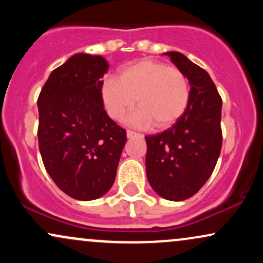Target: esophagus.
<instances>
[{
	"mask_svg": "<svg viewBox=\"0 0 263 263\" xmlns=\"http://www.w3.org/2000/svg\"><path fill=\"white\" fill-rule=\"evenodd\" d=\"M127 137H128V138L142 137V135H141V134H138V132H135V131H132V129H127Z\"/></svg>",
	"mask_w": 263,
	"mask_h": 263,
	"instance_id": "34e87169",
	"label": "esophagus"
}]
</instances>
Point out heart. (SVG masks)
Segmentation results:
<instances>
[{"label":"heart","mask_w":263,"mask_h":263,"mask_svg":"<svg viewBox=\"0 0 263 263\" xmlns=\"http://www.w3.org/2000/svg\"><path fill=\"white\" fill-rule=\"evenodd\" d=\"M101 99L111 119L120 121L136 105L129 116L135 126L170 127L185 112L190 84L180 69L152 59H142L121 69L119 78H107L101 85Z\"/></svg>","instance_id":"1"}]
</instances>
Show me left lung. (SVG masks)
<instances>
[{"label":"left lung","mask_w":263,"mask_h":263,"mask_svg":"<svg viewBox=\"0 0 263 263\" xmlns=\"http://www.w3.org/2000/svg\"><path fill=\"white\" fill-rule=\"evenodd\" d=\"M190 84L185 112L162 134L146 136L147 179L172 201L185 200L209 179L222 144V100L210 75L179 52H167Z\"/></svg>","instance_id":"1"}]
</instances>
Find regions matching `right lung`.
I'll list each match as a JSON object with an SVG mask.
<instances>
[{"instance_id":"add662e5","label":"right lung","mask_w":263,"mask_h":263,"mask_svg":"<svg viewBox=\"0 0 263 263\" xmlns=\"http://www.w3.org/2000/svg\"><path fill=\"white\" fill-rule=\"evenodd\" d=\"M108 63L78 53L50 73L38 98V143L60 190L93 200L110 190L127 136L107 116L101 99Z\"/></svg>"}]
</instances>
